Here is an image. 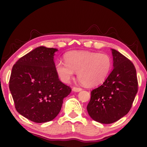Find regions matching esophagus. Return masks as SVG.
I'll list each match as a JSON object with an SVG mask.
<instances>
[{
  "label": "esophagus",
  "mask_w": 147,
  "mask_h": 147,
  "mask_svg": "<svg viewBox=\"0 0 147 147\" xmlns=\"http://www.w3.org/2000/svg\"><path fill=\"white\" fill-rule=\"evenodd\" d=\"M72 90H73L74 92H79V91L82 90V88H77V87H73L72 88Z\"/></svg>",
  "instance_id": "34e87169"
}]
</instances>
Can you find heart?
I'll return each mask as SVG.
<instances>
[{
    "instance_id": "heart-1",
    "label": "heart",
    "mask_w": 147,
    "mask_h": 147,
    "mask_svg": "<svg viewBox=\"0 0 147 147\" xmlns=\"http://www.w3.org/2000/svg\"><path fill=\"white\" fill-rule=\"evenodd\" d=\"M65 61L59 60L55 63V70L61 80L68 83L75 72H77L80 82L88 87L102 84L112 67L109 55L89 51L69 52L65 55Z\"/></svg>"
}]
</instances>
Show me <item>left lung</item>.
I'll list each match as a JSON object with an SVG mask.
<instances>
[{"label": "left lung", "instance_id": "8db88e82", "mask_svg": "<svg viewBox=\"0 0 147 147\" xmlns=\"http://www.w3.org/2000/svg\"><path fill=\"white\" fill-rule=\"evenodd\" d=\"M111 51L113 69L102 85L91 91L87 106L90 117L102 124H111L126 115L138 92L134 65L120 52Z\"/></svg>", "mask_w": 147, "mask_h": 147}]
</instances>
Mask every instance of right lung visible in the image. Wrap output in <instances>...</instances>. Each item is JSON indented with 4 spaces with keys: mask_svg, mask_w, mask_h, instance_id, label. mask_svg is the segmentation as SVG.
<instances>
[{
    "mask_svg": "<svg viewBox=\"0 0 147 147\" xmlns=\"http://www.w3.org/2000/svg\"><path fill=\"white\" fill-rule=\"evenodd\" d=\"M57 49L40 46L13 66L9 90L18 113L36 123L50 122L61 109L71 88L59 79L54 61Z\"/></svg>",
    "mask_w": 147,
    "mask_h": 147,
    "instance_id": "add662e5",
    "label": "right lung"
}]
</instances>
